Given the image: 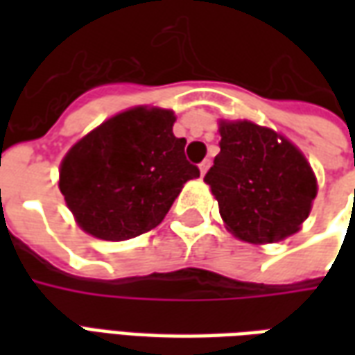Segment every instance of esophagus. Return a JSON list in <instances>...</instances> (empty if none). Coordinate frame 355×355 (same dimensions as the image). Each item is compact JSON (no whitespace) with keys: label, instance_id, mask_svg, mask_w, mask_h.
<instances>
[{"label":"esophagus","instance_id":"obj_1","mask_svg":"<svg viewBox=\"0 0 355 355\" xmlns=\"http://www.w3.org/2000/svg\"><path fill=\"white\" fill-rule=\"evenodd\" d=\"M209 167H211V159H203V162L200 163V171H201V175H205V173H207Z\"/></svg>","mask_w":355,"mask_h":355}]
</instances>
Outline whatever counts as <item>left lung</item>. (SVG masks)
Wrapping results in <instances>:
<instances>
[{"label": "left lung", "instance_id": "8db88e82", "mask_svg": "<svg viewBox=\"0 0 355 355\" xmlns=\"http://www.w3.org/2000/svg\"><path fill=\"white\" fill-rule=\"evenodd\" d=\"M218 131L220 154L203 180L228 230L249 243H274L297 234L318 193L302 152L251 121H220Z\"/></svg>", "mask_w": 355, "mask_h": 355}]
</instances>
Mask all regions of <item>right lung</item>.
<instances>
[{
    "instance_id": "add662e5",
    "label": "right lung",
    "mask_w": 355,
    "mask_h": 355,
    "mask_svg": "<svg viewBox=\"0 0 355 355\" xmlns=\"http://www.w3.org/2000/svg\"><path fill=\"white\" fill-rule=\"evenodd\" d=\"M175 114L131 108L76 142L60 165L58 188L83 230L123 241L162 223L182 186L200 177L173 135Z\"/></svg>"
}]
</instances>
